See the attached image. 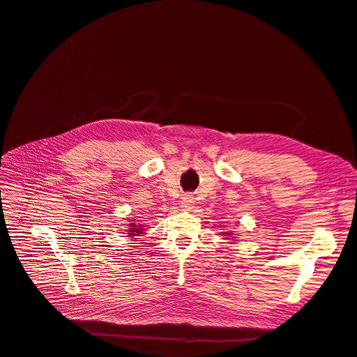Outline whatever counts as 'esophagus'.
Instances as JSON below:
<instances>
[{
  "mask_svg": "<svg viewBox=\"0 0 357 357\" xmlns=\"http://www.w3.org/2000/svg\"><path fill=\"white\" fill-rule=\"evenodd\" d=\"M181 206L184 208V211H192L195 206V197L192 195H184V197L181 199Z\"/></svg>",
  "mask_w": 357,
  "mask_h": 357,
  "instance_id": "34e87169",
  "label": "esophagus"
}]
</instances>
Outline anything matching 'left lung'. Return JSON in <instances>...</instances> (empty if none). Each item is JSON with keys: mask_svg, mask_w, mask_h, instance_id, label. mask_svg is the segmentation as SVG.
Instances as JSON below:
<instances>
[{"mask_svg": "<svg viewBox=\"0 0 357 357\" xmlns=\"http://www.w3.org/2000/svg\"><path fill=\"white\" fill-rule=\"evenodd\" d=\"M224 234H225V235H232L231 232H224ZM227 240H229V238H227Z\"/></svg>", "mask_w": 357, "mask_h": 357, "instance_id": "left-lung-1", "label": "left lung"}]
</instances>
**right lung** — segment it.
<instances>
[{
  "mask_svg": "<svg viewBox=\"0 0 357 357\" xmlns=\"http://www.w3.org/2000/svg\"><path fill=\"white\" fill-rule=\"evenodd\" d=\"M133 220V219H132ZM130 225V228L128 229V234H129V236H130V238H132V236H141L139 234H142V227L144 225H137V224H135V220H133V222H130L129 224Z\"/></svg>",
  "mask_w": 357,
  "mask_h": 357,
  "instance_id": "add662e5",
  "label": "right lung"
}]
</instances>
